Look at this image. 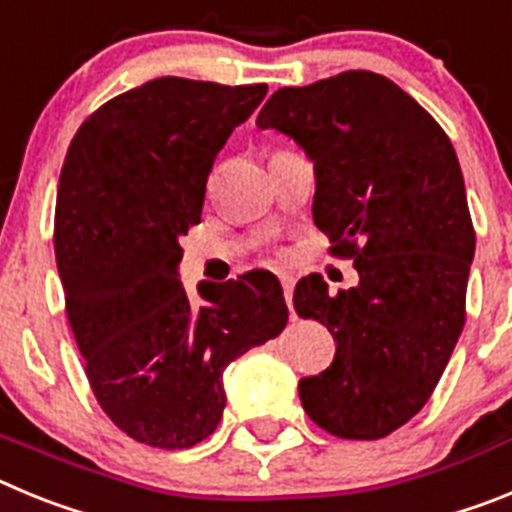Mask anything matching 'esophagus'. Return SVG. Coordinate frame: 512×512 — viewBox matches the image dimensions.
Here are the masks:
<instances>
[{
	"instance_id": "esophagus-1",
	"label": "esophagus",
	"mask_w": 512,
	"mask_h": 512,
	"mask_svg": "<svg viewBox=\"0 0 512 512\" xmlns=\"http://www.w3.org/2000/svg\"><path fill=\"white\" fill-rule=\"evenodd\" d=\"M282 289H284V300H287L289 312H292V318H295V307H292V289H295V279L284 274V277H282Z\"/></svg>"
}]
</instances>
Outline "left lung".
<instances>
[{"label":"left lung","mask_w":512,"mask_h":512,"mask_svg":"<svg viewBox=\"0 0 512 512\" xmlns=\"http://www.w3.org/2000/svg\"><path fill=\"white\" fill-rule=\"evenodd\" d=\"M256 125L315 164L312 220L359 271L338 295L318 274L297 284V315L336 341L333 364L300 379L302 408L338 438L390 436L433 395L467 320L474 228L454 146L372 71L279 89Z\"/></svg>","instance_id":"obj_1"}]
</instances>
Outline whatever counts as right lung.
<instances>
[{
	"mask_svg": "<svg viewBox=\"0 0 512 512\" xmlns=\"http://www.w3.org/2000/svg\"><path fill=\"white\" fill-rule=\"evenodd\" d=\"M161 76L81 122L61 169L56 264L87 379L107 418L153 449H189L223 418V372L289 318L271 271L179 282L215 156L266 97Z\"/></svg>",
	"mask_w": 512,
	"mask_h": 512,
	"instance_id": "right-lung-1",
	"label": "right lung"
}]
</instances>
